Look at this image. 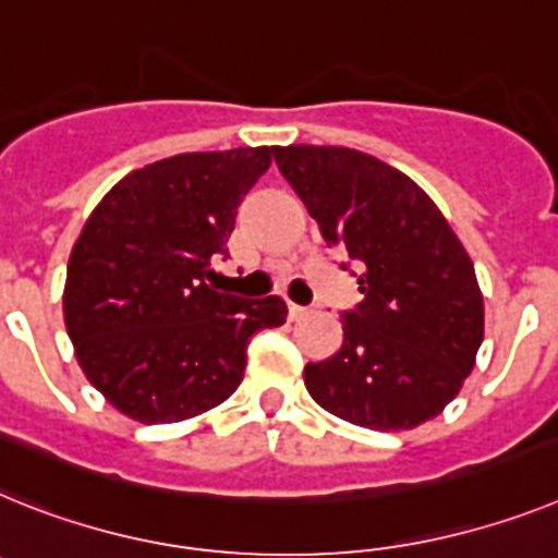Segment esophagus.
Instances as JSON below:
<instances>
[{
    "mask_svg": "<svg viewBox=\"0 0 558 558\" xmlns=\"http://www.w3.org/2000/svg\"><path fill=\"white\" fill-rule=\"evenodd\" d=\"M288 311H290V318H302V316H307V313H311V307H302V304L290 302Z\"/></svg>",
    "mask_w": 558,
    "mask_h": 558,
    "instance_id": "34e87169",
    "label": "esophagus"
}]
</instances>
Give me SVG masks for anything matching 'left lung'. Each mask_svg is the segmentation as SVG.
<instances>
[{
  "mask_svg": "<svg viewBox=\"0 0 558 558\" xmlns=\"http://www.w3.org/2000/svg\"><path fill=\"white\" fill-rule=\"evenodd\" d=\"M361 302L344 344L304 366L318 407L375 432L415 428L460 392L483 344V293L465 247L415 180L344 146H276Z\"/></svg>",
  "mask_w": 558,
  "mask_h": 558,
  "instance_id": "1",
  "label": "left lung"
}]
</instances>
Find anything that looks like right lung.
Wrapping results in <instances>:
<instances>
[{"label":"right lung","mask_w":558,"mask_h":558,"mask_svg":"<svg viewBox=\"0 0 558 558\" xmlns=\"http://www.w3.org/2000/svg\"><path fill=\"white\" fill-rule=\"evenodd\" d=\"M270 151L166 157L89 214L66 265V332L89 384L132 421L174 423L222 403L251 338L284 325L279 296L251 302L208 284Z\"/></svg>","instance_id":"add662e5"}]
</instances>
